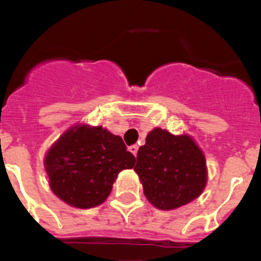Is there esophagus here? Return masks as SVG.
I'll return each mask as SVG.
<instances>
[{"label":"esophagus","instance_id":"obj_1","mask_svg":"<svg viewBox=\"0 0 261 261\" xmlns=\"http://www.w3.org/2000/svg\"><path fill=\"white\" fill-rule=\"evenodd\" d=\"M128 150L133 153V155H137V153H138V146H137V145H133V146L128 147Z\"/></svg>","mask_w":261,"mask_h":261}]
</instances>
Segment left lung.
<instances>
[{"label":"left lung","instance_id":"1","mask_svg":"<svg viewBox=\"0 0 261 261\" xmlns=\"http://www.w3.org/2000/svg\"><path fill=\"white\" fill-rule=\"evenodd\" d=\"M134 171L147 200L160 210L192 202L207 182L206 159L190 135L154 128L139 147Z\"/></svg>","mask_w":261,"mask_h":261}]
</instances>
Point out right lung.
I'll list each match as a JSON object with an SVG mask.
<instances>
[{
	"instance_id": "obj_1",
	"label": "right lung",
	"mask_w": 261,
	"mask_h": 261,
	"mask_svg": "<svg viewBox=\"0 0 261 261\" xmlns=\"http://www.w3.org/2000/svg\"><path fill=\"white\" fill-rule=\"evenodd\" d=\"M134 164L135 157L119 135L87 124L65 131L44 159L53 192L77 208L101 204L119 172L131 169Z\"/></svg>"
}]
</instances>
